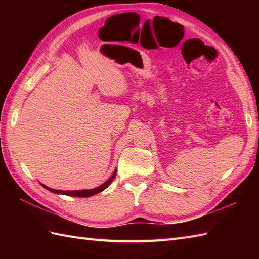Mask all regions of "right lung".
Masks as SVG:
<instances>
[{"label":"right lung","mask_w":259,"mask_h":259,"mask_svg":"<svg viewBox=\"0 0 259 259\" xmlns=\"http://www.w3.org/2000/svg\"><path fill=\"white\" fill-rule=\"evenodd\" d=\"M115 174L117 171L114 170V172L112 174L111 177H110L106 183L102 184L101 186L97 187V188H93V189H85V190H57V189H52V188H49V187L42 185V187H45L46 189H48L49 191L54 192V194H58V195H67V196H73V197H90L93 196L96 194H99V192H101L102 190H104L107 188V187L112 183V180L115 177Z\"/></svg>","instance_id":"obj_1"}]
</instances>
